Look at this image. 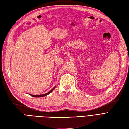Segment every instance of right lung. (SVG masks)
<instances>
[{
  "label": "right lung",
  "mask_w": 129,
  "mask_h": 129,
  "mask_svg": "<svg viewBox=\"0 0 129 129\" xmlns=\"http://www.w3.org/2000/svg\"><path fill=\"white\" fill-rule=\"evenodd\" d=\"M55 89V87H54L50 91H49L48 92H47V93H45V94H43V95H30V96H33V97H44V96H46V95H48L49 93H50V92H51L52 91H53V90Z\"/></svg>",
  "instance_id": "1"
}]
</instances>
